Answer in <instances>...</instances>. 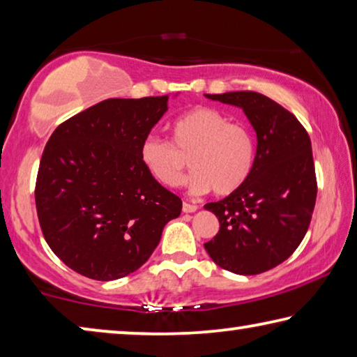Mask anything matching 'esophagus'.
Wrapping results in <instances>:
<instances>
[{"label": "esophagus", "instance_id": "1", "mask_svg": "<svg viewBox=\"0 0 357 357\" xmlns=\"http://www.w3.org/2000/svg\"><path fill=\"white\" fill-rule=\"evenodd\" d=\"M197 209H199V206H197V205H192V203H188V202L183 203V211L184 213H194V211H197Z\"/></svg>", "mask_w": 357, "mask_h": 357}]
</instances>
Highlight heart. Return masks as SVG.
I'll use <instances>...</instances> for the list:
<instances>
[{"mask_svg": "<svg viewBox=\"0 0 357 357\" xmlns=\"http://www.w3.org/2000/svg\"><path fill=\"white\" fill-rule=\"evenodd\" d=\"M195 169L190 189L195 194L213 190L230 195L246 183L254 165V141L246 127L231 123L211 107L197 106L172 122V139L149 135L139 148V158L152 179L165 188L185 181L188 162Z\"/></svg>", "mask_w": 357, "mask_h": 357, "instance_id": "obj_1", "label": "heart"}]
</instances>
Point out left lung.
<instances>
[{
    "label": "left lung",
    "instance_id": "8db88e82",
    "mask_svg": "<svg viewBox=\"0 0 357 357\" xmlns=\"http://www.w3.org/2000/svg\"><path fill=\"white\" fill-rule=\"evenodd\" d=\"M205 97L241 107L257 135L246 183L205 205L220 224L205 250L220 268L264 273L284 262L308 230L318 194L311 141L292 112L262 93L241 90Z\"/></svg>",
    "mask_w": 357,
    "mask_h": 357
}]
</instances>
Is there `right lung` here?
Here are the masks:
<instances>
[{
  "mask_svg": "<svg viewBox=\"0 0 357 357\" xmlns=\"http://www.w3.org/2000/svg\"><path fill=\"white\" fill-rule=\"evenodd\" d=\"M168 97L109 98L60 123L39 162L35 200L50 250L97 281L138 270L183 202L146 172L141 143Z\"/></svg>",
  "mask_w": 357,
  "mask_h": 357,
  "instance_id": "1",
  "label": "right lung"
}]
</instances>
